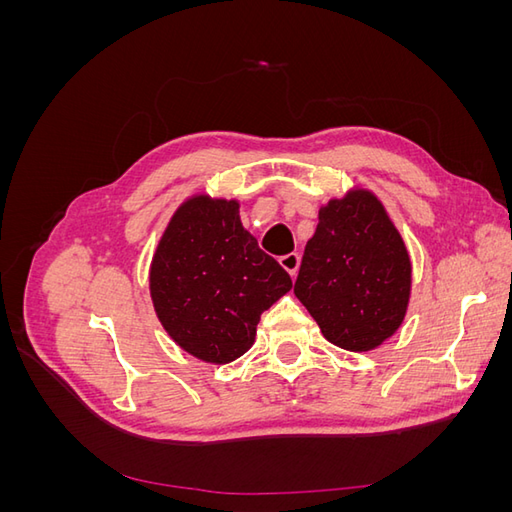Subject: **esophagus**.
<instances>
[{
  "instance_id": "esophagus-1",
  "label": "esophagus",
  "mask_w": 512,
  "mask_h": 512,
  "mask_svg": "<svg viewBox=\"0 0 512 512\" xmlns=\"http://www.w3.org/2000/svg\"><path fill=\"white\" fill-rule=\"evenodd\" d=\"M280 265L290 273V277L297 275L299 265H301V256L299 254H286L280 258Z\"/></svg>"
}]
</instances>
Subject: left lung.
Instances as JSON below:
<instances>
[{"instance_id":"8db88e82","label":"left lung","mask_w":512,"mask_h":512,"mask_svg":"<svg viewBox=\"0 0 512 512\" xmlns=\"http://www.w3.org/2000/svg\"><path fill=\"white\" fill-rule=\"evenodd\" d=\"M294 294L337 348L369 352L397 333L412 294V260L382 200L354 185L318 211Z\"/></svg>"}]
</instances>
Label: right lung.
I'll return each mask as SVG.
<instances>
[{
	"mask_svg": "<svg viewBox=\"0 0 512 512\" xmlns=\"http://www.w3.org/2000/svg\"><path fill=\"white\" fill-rule=\"evenodd\" d=\"M239 200L192 194L170 215L149 267V294L164 331L196 359L226 365L252 348L265 309L292 288L258 247Z\"/></svg>",
	"mask_w": 512,
	"mask_h": 512,
	"instance_id": "right-lung-1",
	"label": "right lung"
}]
</instances>
